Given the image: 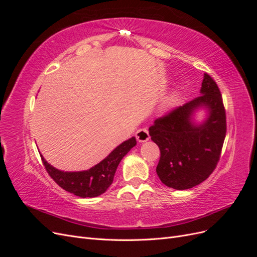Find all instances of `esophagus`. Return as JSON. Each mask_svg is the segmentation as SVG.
<instances>
[{"label":"esophagus","instance_id":"34e87169","mask_svg":"<svg viewBox=\"0 0 257 257\" xmlns=\"http://www.w3.org/2000/svg\"><path fill=\"white\" fill-rule=\"evenodd\" d=\"M136 139L139 143H145L147 141H149L150 139V135H149V132H148L147 128H139L136 132Z\"/></svg>","mask_w":257,"mask_h":257}]
</instances>
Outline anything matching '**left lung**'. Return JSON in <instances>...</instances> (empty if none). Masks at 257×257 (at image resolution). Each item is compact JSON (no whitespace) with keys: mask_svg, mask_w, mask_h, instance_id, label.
Wrapping results in <instances>:
<instances>
[{"mask_svg":"<svg viewBox=\"0 0 257 257\" xmlns=\"http://www.w3.org/2000/svg\"><path fill=\"white\" fill-rule=\"evenodd\" d=\"M200 107L207 110L201 123L192 115ZM161 151L157 174L168 188L188 190L212 174L220 160L226 135V114L215 81L204 74L200 95L154 121L149 127Z\"/></svg>","mask_w":257,"mask_h":257,"instance_id":"1","label":"left lung"}]
</instances>
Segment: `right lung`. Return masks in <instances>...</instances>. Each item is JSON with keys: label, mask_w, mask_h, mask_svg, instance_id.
Wrapping results in <instances>:
<instances>
[{"label": "right lung", "mask_w": 257, "mask_h": 257, "mask_svg": "<svg viewBox=\"0 0 257 257\" xmlns=\"http://www.w3.org/2000/svg\"><path fill=\"white\" fill-rule=\"evenodd\" d=\"M132 137L112 150L102 162L83 172H63L51 166L41 154L44 166L49 176L62 189L82 198L96 197L107 191L113 181L116 167L132 148L136 146Z\"/></svg>", "instance_id": "obj_1"}]
</instances>
